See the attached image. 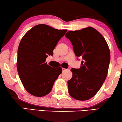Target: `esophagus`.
I'll use <instances>...</instances> for the list:
<instances>
[{"instance_id": "obj_1", "label": "esophagus", "mask_w": 122, "mask_h": 122, "mask_svg": "<svg viewBox=\"0 0 122 122\" xmlns=\"http://www.w3.org/2000/svg\"><path fill=\"white\" fill-rule=\"evenodd\" d=\"M66 69H64V68H62V71L63 72H64V71H65L66 70Z\"/></svg>"}]
</instances>
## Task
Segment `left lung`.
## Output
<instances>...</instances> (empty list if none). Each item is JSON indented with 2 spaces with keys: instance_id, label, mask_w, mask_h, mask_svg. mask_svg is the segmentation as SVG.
Returning <instances> with one entry per match:
<instances>
[{
  "instance_id": "8db88e82",
  "label": "left lung",
  "mask_w": 122,
  "mask_h": 122,
  "mask_svg": "<svg viewBox=\"0 0 122 122\" xmlns=\"http://www.w3.org/2000/svg\"><path fill=\"white\" fill-rule=\"evenodd\" d=\"M65 36L71 41L76 56L83 59L79 69L71 70L73 76L68 81L69 93L77 100H89L99 91L107 77L109 48L102 35L92 27L70 31Z\"/></svg>"
}]
</instances>
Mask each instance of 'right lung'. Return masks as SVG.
I'll use <instances>...</instances> for the list:
<instances>
[{
    "instance_id": "add662e5",
    "label": "right lung",
    "mask_w": 122,
    "mask_h": 122,
    "mask_svg": "<svg viewBox=\"0 0 122 122\" xmlns=\"http://www.w3.org/2000/svg\"><path fill=\"white\" fill-rule=\"evenodd\" d=\"M67 30H58L48 25H35L23 37L18 49L17 68L20 80L30 94L42 97L49 94L62 69L46 62Z\"/></svg>"
}]
</instances>
